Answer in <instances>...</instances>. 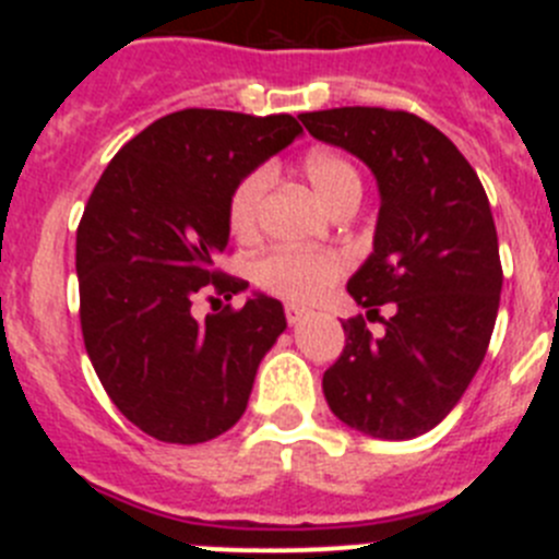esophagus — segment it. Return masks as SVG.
I'll use <instances>...</instances> for the list:
<instances>
[{
    "label": "esophagus",
    "instance_id": "34e87169",
    "mask_svg": "<svg viewBox=\"0 0 559 559\" xmlns=\"http://www.w3.org/2000/svg\"><path fill=\"white\" fill-rule=\"evenodd\" d=\"M310 310L308 308H299V305H285V319H288V324H299L302 319H308Z\"/></svg>",
    "mask_w": 559,
    "mask_h": 559
}]
</instances>
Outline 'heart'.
<instances>
[{"label":"heart","instance_id":"b5f03b06","mask_svg":"<svg viewBox=\"0 0 559 559\" xmlns=\"http://www.w3.org/2000/svg\"><path fill=\"white\" fill-rule=\"evenodd\" d=\"M302 173L313 192L330 210L344 201L360 199V173L353 162L338 151H310L302 162ZM271 173L265 167L251 170L246 179L237 181L229 195V229L237 237H251L260 224L265 192H269ZM254 283L269 294L288 299V302H310L322 296L330 285L344 274V257L335 251H290L280 249L260 257L251 269Z\"/></svg>","mask_w":559,"mask_h":559}]
</instances>
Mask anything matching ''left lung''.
I'll list each match as a JSON object with an SVG mask.
<instances>
[{
    "label": "left lung",
    "mask_w": 559,
    "mask_h": 559,
    "mask_svg": "<svg viewBox=\"0 0 559 559\" xmlns=\"http://www.w3.org/2000/svg\"><path fill=\"white\" fill-rule=\"evenodd\" d=\"M299 120L378 179L374 249L347 290L367 319H379L380 304L393 310L380 335L364 316L341 322L347 344L324 372L328 406L369 437H419L462 400L496 328L503 274L487 192L417 114L344 106Z\"/></svg>",
    "instance_id": "obj_1"
}]
</instances>
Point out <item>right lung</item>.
Listing matches in <instances>:
<instances>
[{
	"label": "right lung",
	"instance_id": "obj_1",
	"mask_svg": "<svg viewBox=\"0 0 559 559\" xmlns=\"http://www.w3.org/2000/svg\"><path fill=\"white\" fill-rule=\"evenodd\" d=\"M299 133L290 114L185 108L136 133L88 195L75 246L83 344L114 406L147 437L199 445L243 417L283 305L254 294L204 322L192 305L249 288L215 269L229 195Z\"/></svg>",
	"mask_w": 559,
	"mask_h": 559
}]
</instances>
